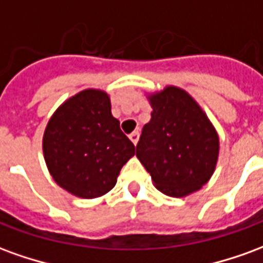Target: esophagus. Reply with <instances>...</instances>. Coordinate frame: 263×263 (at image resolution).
Segmentation results:
<instances>
[{
  "label": "esophagus",
  "instance_id": "1",
  "mask_svg": "<svg viewBox=\"0 0 263 263\" xmlns=\"http://www.w3.org/2000/svg\"><path fill=\"white\" fill-rule=\"evenodd\" d=\"M129 139H131L132 142H134V145H137L138 139H139V132L134 131L132 134H129Z\"/></svg>",
  "mask_w": 263,
  "mask_h": 263
}]
</instances>
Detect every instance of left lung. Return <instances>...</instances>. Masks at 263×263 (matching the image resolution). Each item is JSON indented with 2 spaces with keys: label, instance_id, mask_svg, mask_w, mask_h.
Wrapping results in <instances>:
<instances>
[{
  "label": "left lung",
  "instance_id": "8db88e82",
  "mask_svg": "<svg viewBox=\"0 0 263 263\" xmlns=\"http://www.w3.org/2000/svg\"><path fill=\"white\" fill-rule=\"evenodd\" d=\"M148 100L154 111L139 138L137 158L166 196L197 192L215 171L218 134L196 100L179 87H165Z\"/></svg>",
  "mask_w": 263,
  "mask_h": 263
}]
</instances>
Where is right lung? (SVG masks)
I'll use <instances>...</instances> for the list:
<instances>
[{
	"label": "right lung",
	"mask_w": 263,
	"mask_h": 263,
	"mask_svg": "<svg viewBox=\"0 0 263 263\" xmlns=\"http://www.w3.org/2000/svg\"><path fill=\"white\" fill-rule=\"evenodd\" d=\"M49 173L81 198L108 193L135 146L111 114L109 96L87 88L66 100L50 117L42 141Z\"/></svg>",
	"instance_id": "1"
}]
</instances>
